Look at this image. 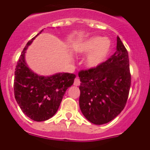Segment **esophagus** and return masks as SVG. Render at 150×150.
Returning a JSON list of instances; mask_svg holds the SVG:
<instances>
[{
    "label": "esophagus",
    "mask_w": 150,
    "mask_h": 150,
    "mask_svg": "<svg viewBox=\"0 0 150 150\" xmlns=\"http://www.w3.org/2000/svg\"><path fill=\"white\" fill-rule=\"evenodd\" d=\"M81 83V81H80V79L78 78H76L75 79V81H74V86H78Z\"/></svg>",
    "instance_id": "1"
}]
</instances>
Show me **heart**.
<instances>
[{
	"label": "heart",
	"instance_id": "obj_1",
	"mask_svg": "<svg viewBox=\"0 0 150 150\" xmlns=\"http://www.w3.org/2000/svg\"><path fill=\"white\" fill-rule=\"evenodd\" d=\"M112 50V43L109 39L95 36L81 43L77 48V52L88 54L85 59V64L89 69H96L108 59Z\"/></svg>",
	"mask_w": 150,
	"mask_h": 150
}]
</instances>
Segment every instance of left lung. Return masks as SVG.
I'll list each match as a JSON object with an SVG mask.
<instances>
[{
    "label": "left lung",
    "instance_id": "obj_1",
    "mask_svg": "<svg viewBox=\"0 0 150 150\" xmlns=\"http://www.w3.org/2000/svg\"><path fill=\"white\" fill-rule=\"evenodd\" d=\"M78 76L79 105L85 117L102 125L117 117L125 107L131 87L128 54L120 38L115 53L102 66L81 71Z\"/></svg>",
    "mask_w": 150,
    "mask_h": 150
}]
</instances>
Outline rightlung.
<instances>
[{
	"label": "right lung",
	"mask_w": 150,
	"mask_h": 150,
	"mask_svg": "<svg viewBox=\"0 0 150 150\" xmlns=\"http://www.w3.org/2000/svg\"><path fill=\"white\" fill-rule=\"evenodd\" d=\"M32 38L21 54L15 69L13 91L16 102L24 113L35 121H45L58 110L67 89L74 83L76 75L58 72L49 76L33 72L25 60L28 46L39 34Z\"/></svg>",
	"instance_id": "obj_1"
}]
</instances>
